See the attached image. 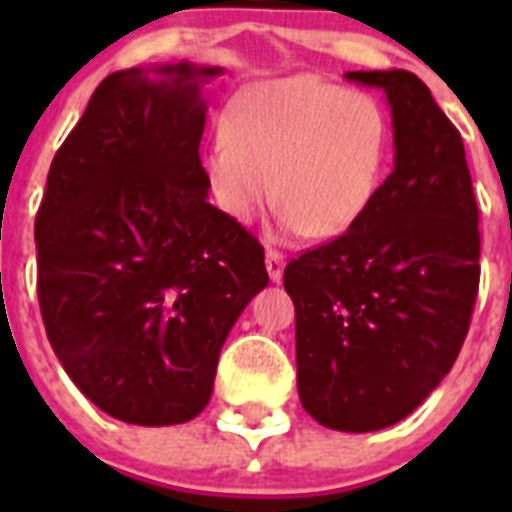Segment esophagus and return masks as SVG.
I'll use <instances>...</instances> for the list:
<instances>
[{
    "mask_svg": "<svg viewBox=\"0 0 512 512\" xmlns=\"http://www.w3.org/2000/svg\"><path fill=\"white\" fill-rule=\"evenodd\" d=\"M266 271H269L271 282H279L284 271V256L274 248H266Z\"/></svg>",
    "mask_w": 512,
    "mask_h": 512,
    "instance_id": "1",
    "label": "esophagus"
}]
</instances>
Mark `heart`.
<instances>
[{"mask_svg":"<svg viewBox=\"0 0 512 512\" xmlns=\"http://www.w3.org/2000/svg\"><path fill=\"white\" fill-rule=\"evenodd\" d=\"M205 153L217 202L238 223L271 200L284 233L333 238L372 205L387 151L384 112L369 94L320 76L243 89Z\"/></svg>","mask_w":512,"mask_h":512,"instance_id":"heart-1","label":"heart"}]
</instances>
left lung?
I'll return each mask as SVG.
<instances>
[{
  "mask_svg": "<svg viewBox=\"0 0 512 512\" xmlns=\"http://www.w3.org/2000/svg\"><path fill=\"white\" fill-rule=\"evenodd\" d=\"M392 107L395 169L346 233L292 259L297 390L325 428L379 431L451 372L479 289L464 143L410 71H348Z\"/></svg>",
  "mask_w": 512,
  "mask_h": 512,
  "instance_id": "obj_1",
  "label": "left lung"
}]
</instances>
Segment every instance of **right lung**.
<instances>
[{"label": "right lung", "instance_id": "right-lung-1", "mask_svg": "<svg viewBox=\"0 0 512 512\" xmlns=\"http://www.w3.org/2000/svg\"><path fill=\"white\" fill-rule=\"evenodd\" d=\"M115 71L53 158L35 217L45 333L107 415L176 425L210 402L220 348L266 287L264 248L207 202L210 66Z\"/></svg>", "mask_w": 512, "mask_h": 512}]
</instances>
